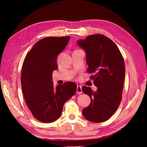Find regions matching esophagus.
I'll use <instances>...</instances> for the list:
<instances>
[{
	"mask_svg": "<svg viewBox=\"0 0 147 147\" xmlns=\"http://www.w3.org/2000/svg\"><path fill=\"white\" fill-rule=\"evenodd\" d=\"M83 91H82V88L81 86H77V93H78V94H81V93H82Z\"/></svg>",
	"mask_w": 147,
	"mask_h": 147,
	"instance_id": "1",
	"label": "esophagus"
}]
</instances>
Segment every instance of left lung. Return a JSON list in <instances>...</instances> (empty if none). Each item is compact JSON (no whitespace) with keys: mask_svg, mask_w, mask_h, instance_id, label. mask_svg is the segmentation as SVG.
Masks as SVG:
<instances>
[{"mask_svg":"<svg viewBox=\"0 0 147 147\" xmlns=\"http://www.w3.org/2000/svg\"><path fill=\"white\" fill-rule=\"evenodd\" d=\"M77 43L86 53L87 71L92 74L90 79L97 87L96 92L82 87L83 93L91 98L83 115L91 122L105 121L116 112L121 100L125 75L123 57L116 44L104 35H88Z\"/></svg>","mask_w":147,"mask_h":147,"instance_id":"8db88e82","label":"left lung"}]
</instances>
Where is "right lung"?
I'll use <instances>...</instances> for the list:
<instances>
[{
	"mask_svg": "<svg viewBox=\"0 0 147 147\" xmlns=\"http://www.w3.org/2000/svg\"><path fill=\"white\" fill-rule=\"evenodd\" d=\"M70 37H48L38 41L26 56L21 75L26 104L35 118L49 123L59 118L65 102L76 92L77 84L68 82L53 86L52 74L57 69V57Z\"/></svg>",
	"mask_w": 147,
	"mask_h": 147,
	"instance_id": "right-lung-1",
	"label": "right lung"
}]
</instances>
